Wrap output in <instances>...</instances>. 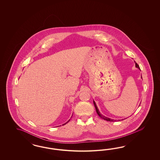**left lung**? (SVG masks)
<instances>
[{
  "label": "left lung",
  "mask_w": 160,
  "mask_h": 160,
  "mask_svg": "<svg viewBox=\"0 0 160 160\" xmlns=\"http://www.w3.org/2000/svg\"><path fill=\"white\" fill-rule=\"evenodd\" d=\"M136 63V67L137 68H138V69H140V67H139V66L138 65V64L135 62ZM141 78H142V76H141ZM93 103H94V107H95V108H96V112H97V114L100 117L102 118L103 120H106V121H116V120H113V119H111V118H108V117H107L104 116H102V114L100 113V112H99V110H98V108H97V105H96V102L94 101H93ZM120 120H119L118 121H120Z\"/></svg>",
  "instance_id": "left-lung-1"
}]
</instances>
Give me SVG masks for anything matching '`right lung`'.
Returning a JSON list of instances; mask_svg holds the SVG:
<instances>
[{
  "instance_id": "obj_1",
  "label": "right lung",
  "mask_w": 160,
  "mask_h": 160,
  "mask_svg": "<svg viewBox=\"0 0 160 160\" xmlns=\"http://www.w3.org/2000/svg\"><path fill=\"white\" fill-rule=\"evenodd\" d=\"M70 121V120H68V122H66V123H65V124H63V125H65V124H67V123H68V121Z\"/></svg>"
}]
</instances>
